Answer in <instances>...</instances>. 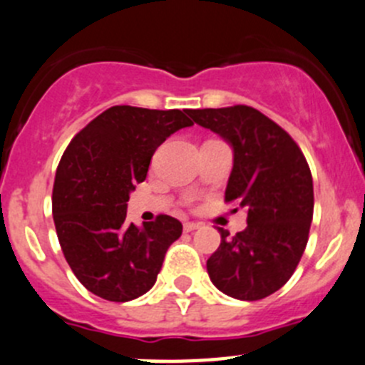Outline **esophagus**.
Masks as SVG:
<instances>
[{"instance_id": "34e87169", "label": "esophagus", "mask_w": 365, "mask_h": 365, "mask_svg": "<svg viewBox=\"0 0 365 365\" xmlns=\"http://www.w3.org/2000/svg\"><path fill=\"white\" fill-rule=\"evenodd\" d=\"M195 229H200V224H197V222H186L185 224L186 232H192V231H195Z\"/></svg>"}]
</instances>
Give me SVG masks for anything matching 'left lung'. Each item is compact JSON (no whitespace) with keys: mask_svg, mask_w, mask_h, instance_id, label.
Segmentation results:
<instances>
[{"mask_svg":"<svg viewBox=\"0 0 365 365\" xmlns=\"http://www.w3.org/2000/svg\"><path fill=\"white\" fill-rule=\"evenodd\" d=\"M188 114L231 147L225 200L247 213V227L232 238L218 229L220 247L206 263L211 283L235 299H263L290 279L307 247L314 217L307 159L279 125L252 107Z\"/></svg>","mask_w":365,"mask_h":365,"instance_id":"8db88e82","label":"left lung"}]
</instances>
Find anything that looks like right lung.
Listing matches in <instances>:
<instances>
[{"label": "right lung", "instance_id": "1", "mask_svg": "<svg viewBox=\"0 0 365 365\" xmlns=\"http://www.w3.org/2000/svg\"><path fill=\"white\" fill-rule=\"evenodd\" d=\"M190 109L114 106L71 140L55 173L53 222L62 252L89 292L125 303L154 287L182 224L168 215L127 224V202L155 148L185 127Z\"/></svg>", "mask_w": 365, "mask_h": 365}]
</instances>
